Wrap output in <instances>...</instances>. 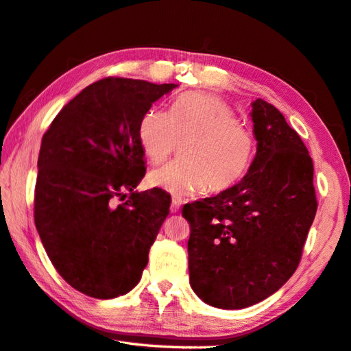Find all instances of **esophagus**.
Masks as SVG:
<instances>
[{"label": "esophagus", "mask_w": 351, "mask_h": 351, "mask_svg": "<svg viewBox=\"0 0 351 351\" xmlns=\"http://www.w3.org/2000/svg\"><path fill=\"white\" fill-rule=\"evenodd\" d=\"M180 206H181V202L178 201V199H173V201H171V204H170V212L171 213H176L178 210H180Z\"/></svg>", "instance_id": "esophagus-1"}]
</instances>
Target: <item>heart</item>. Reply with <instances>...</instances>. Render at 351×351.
Returning a JSON list of instances; mask_svg holds the SVG:
<instances>
[{
	"label": "heart",
	"instance_id": "heart-1",
	"mask_svg": "<svg viewBox=\"0 0 351 351\" xmlns=\"http://www.w3.org/2000/svg\"><path fill=\"white\" fill-rule=\"evenodd\" d=\"M139 144L150 162L161 164L181 150V161L154 170L147 178L175 197L233 187L248 169L254 150L252 130L215 95L190 92L175 99L170 112L150 109L138 125Z\"/></svg>",
	"mask_w": 351,
	"mask_h": 351
}]
</instances>
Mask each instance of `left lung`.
Wrapping results in <instances>:
<instances>
[{
  "mask_svg": "<svg viewBox=\"0 0 351 351\" xmlns=\"http://www.w3.org/2000/svg\"><path fill=\"white\" fill-rule=\"evenodd\" d=\"M256 156L237 186L186 204L190 285L218 308H245L278 291L298 269L317 201L313 161L282 113L252 104Z\"/></svg>",
  "mask_w": 351,
  "mask_h": 351,
  "instance_id": "8db88e82",
  "label": "left lung"
}]
</instances>
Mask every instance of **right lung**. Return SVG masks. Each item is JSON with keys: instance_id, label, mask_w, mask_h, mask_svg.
Returning a JSON list of instances; mask_svg holds the SVG:
<instances>
[{"instance_id": "add662e5", "label": "right lung", "mask_w": 351, "mask_h": 351, "mask_svg": "<svg viewBox=\"0 0 351 351\" xmlns=\"http://www.w3.org/2000/svg\"><path fill=\"white\" fill-rule=\"evenodd\" d=\"M175 87L103 78L62 107L43 135L35 226L56 271L87 296L125 295L149 263L170 197L161 189L133 192L145 175L138 125ZM114 199L125 202L114 206Z\"/></svg>"}]
</instances>
